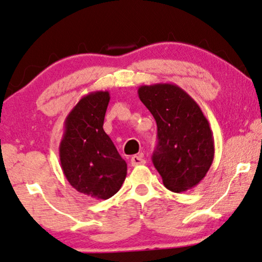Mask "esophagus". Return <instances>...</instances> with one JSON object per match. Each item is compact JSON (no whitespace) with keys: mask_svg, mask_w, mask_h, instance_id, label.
Here are the masks:
<instances>
[{"mask_svg":"<svg viewBox=\"0 0 262 262\" xmlns=\"http://www.w3.org/2000/svg\"><path fill=\"white\" fill-rule=\"evenodd\" d=\"M130 163H132L133 167L144 165V163H146V160H144L142 156H140V155H134L130 160Z\"/></svg>","mask_w":262,"mask_h":262,"instance_id":"1","label":"esophagus"}]
</instances>
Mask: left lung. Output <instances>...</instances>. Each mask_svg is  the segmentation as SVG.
<instances>
[{"label": "left lung", "mask_w": 262, "mask_h": 262, "mask_svg": "<svg viewBox=\"0 0 262 262\" xmlns=\"http://www.w3.org/2000/svg\"><path fill=\"white\" fill-rule=\"evenodd\" d=\"M139 97L158 126L153 163L163 185L174 193L192 189L214 160V138L201 108L174 83L140 85Z\"/></svg>", "instance_id": "left-lung-1"}]
</instances>
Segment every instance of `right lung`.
<instances>
[{
	"mask_svg": "<svg viewBox=\"0 0 262 262\" xmlns=\"http://www.w3.org/2000/svg\"><path fill=\"white\" fill-rule=\"evenodd\" d=\"M111 100L109 92H92L81 97L64 121L60 142L61 168L77 192L107 200L119 192L127 163L103 130Z\"/></svg>",
	"mask_w": 262,
	"mask_h": 262,
	"instance_id": "1",
	"label": "right lung"
}]
</instances>
